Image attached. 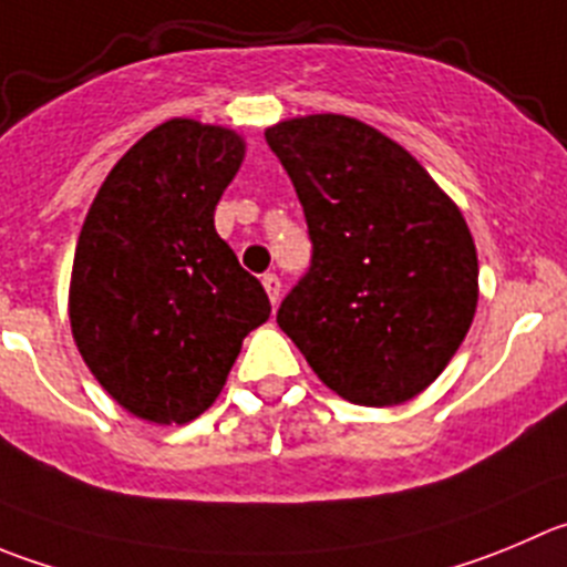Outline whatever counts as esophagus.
Returning a JSON list of instances; mask_svg holds the SVG:
<instances>
[{"instance_id":"1","label":"esophagus","mask_w":567,"mask_h":567,"mask_svg":"<svg viewBox=\"0 0 567 567\" xmlns=\"http://www.w3.org/2000/svg\"><path fill=\"white\" fill-rule=\"evenodd\" d=\"M261 284H264V289H267V295H269V300H272V306L278 303V298H280V278L275 272H267L261 278Z\"/></svg>"}]
</instances>
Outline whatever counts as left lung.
<instances>
[{"label": "left lung", "mask_w": 567, "mask_h": 567, "mask_svg": "<svg viewBox=\"0 0 567 567\" xmlns=\"http://www.w3.org/2000/svg\"><path fill=\"white\" fill-rule=\"evenodd\" d=\"M303 206L311 267L278 326L359 406L420 395L478 303L476 245L454 199L392 138L339 113L267 127Z\"/></svg>", "instance_id": "obj_1"}]
</instances>
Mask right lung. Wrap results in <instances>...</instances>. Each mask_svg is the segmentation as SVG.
Returning <instances> with one entry per match:
<instances>
[{"label": "right lung", "instance_id": "right-lung-1", "mask_svg": "<svg viewBox=\"0 0 567 567\" xmlns=\"http://www.w3.org/2000/svg\"><path fill=\"white\" fill-rule=\"evenodd\" d=\"M239 133L169 118L107 172L74 250L69 320L80 355L136 417L183 425L223 392L269 298L214 228L239 172Z\"/></svg>", "mask_w": 567, "mask_h": 567}]
</instances>
